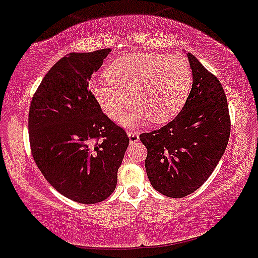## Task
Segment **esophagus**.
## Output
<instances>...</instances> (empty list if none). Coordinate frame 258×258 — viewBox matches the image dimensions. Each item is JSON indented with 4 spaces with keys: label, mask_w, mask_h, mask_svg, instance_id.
<instances>
[{
    "label": "esophagus",
    "mask_w": 258,
    "mask_h": 258,
    "mask_svg": "<svg viewBox=\"0 0 258 258\" xmlns=\"http://www.w3.org/2000/svg\"><path fill=\"white\" fill-rule=\"evenodd\" d=\"M127 136L130 137V143L135 144L139 141V133L137 131H127Z\"/></svg>",
    "instance_id": "obj_1"
}]
</instances>
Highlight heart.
Listing matches in <instances>:
<instances>
[{"label": "heart", "mask_w": 258, "mask_h": 258, "mask_svg": "<svg viewBox=\"0 0 258 258\" xmlns=\"http://www.w3.org/2000/svg\"><path fill=\"white\" fill-rule=\"evenodd\" d=\"M107 82L90 85V92L102 111L111 120H120L131 104L138 107L121 119L133 127L148 117L164 122L181 110L190 94L192 70L180 55L135 52L117 57L104 72ZM133 97H131V95Z\"/></svg>", "instance_id": "1"}]
</instances>
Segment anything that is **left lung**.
<instances>
[{
    "label": "left lung",
    "mask_w": 258,
    "mask_h": 258,
    "mask_svg": "<svg viewBox=\"0 0 258 258\" xmlns=\"http://www.w3.org/2000/svg\"><path fill=\"white\" fill-rule=\"evenodd\" d=\"M192 89L170 122L142 133L145 169L156 191L182 198L201 187L218 166L231 133L227 97L219 79L187 52Z\"/></svg>",
    "instance_id": "8db88e82"
}]
</instances>
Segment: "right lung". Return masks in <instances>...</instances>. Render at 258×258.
<instances>
[{
    "mask_svg": "<svg viewBox=\"0 0 258 258\" xmlns=\"http://www.w3.org/2000/svg\"><path fill=\"white\" fill-rule=\"evenodd\" d=\"M110 49L71 52L45 74L31 99V154L64 197L95 204L113 194L130 139L102 111L89 90Z\"/></svg>",
    "mask_w": 258,
    "mask_h": 258,
    "instance_id": "1",
    "label": "right lung"
}]
</instances>
